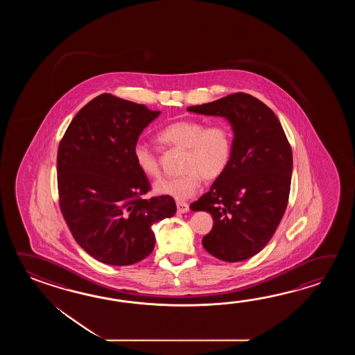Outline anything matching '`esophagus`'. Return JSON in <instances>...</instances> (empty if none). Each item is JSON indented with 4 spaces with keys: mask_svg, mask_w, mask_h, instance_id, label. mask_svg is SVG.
<instances>
[{
    "mask_svg": "<svg viewBox=\"0 0 355 355\" xmlns=\"http://www.w3.org/2000/svg\"><path fill=\"white\" fill-rule=\"evenodd\" d=\"M176 208H178L179 213H187V211H189V204L178 202V203H176Z\"/></svg>",
    "mask_w": 355,
    "mask_h": 355,
    "instance_id": "34e87169",
    "label": "esophagus"
}]
</instances>
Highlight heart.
<instances>
[{
    "label": "heart",
    "instance_id": "b5f03b06",
    "mask_svg": "<svg viewBox=\"0 0 355 355\" xmlns=\"http://www.w3.org/2000/svg\"><path fill=\"white\" fill-rule=\"evenodd\" d=\"M162 144L185 150L184 174L166 178L155 184L156 193L185 200L196 194L202 180H216L225 173L232 156V133L225 123L211 125L196 119H184L168 124L159 133ZM133 159L142 174L159 178L161 174L156 153L148 146L137 144Z\"/></svg>",
    "mask_w": 355,
    "mask_h": 355
}]
</instances>
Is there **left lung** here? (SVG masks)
I'll return each instance as SVG.
<instances>
[{"mask_svg": "<svg viewBox=\"0 0 355 355\" xmlns=\"http://www.w3.org/2000/svg\"><path fill=\"white\" fill-rule=\"evenodd\" d=\"M188 110L223 116L234 130L228 166L190 209L208 211L214 220L202 240L204 249L227 263L243 261L264 249L286 211L291 144L272 109L245 92Z\"/></svg>", "mask_w": 355, "mask_h": 355, "instance_id": "left-lung-1", "label": "left lung"}]
</instances>
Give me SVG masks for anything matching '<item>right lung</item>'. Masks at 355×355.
<instances>
[{"label": "right lung", "instance_id": "obj_1", "mask_svg": "<svg viewBox=\"0 0 355 355\" xmlns=\"http://www.w3.org/2000/svg\"><path fill=\"white\" fill-rule=\"evenodd\" d=\"M159 113L101 94L76 114L60 141V211L76 242L104 264L144 260L155 248L152 225L176 213L171 196L142 198L151 187L133 159L139 135Z\"/></svg>", "mask_w": 355, "mask_h": 355}]
</instances>
